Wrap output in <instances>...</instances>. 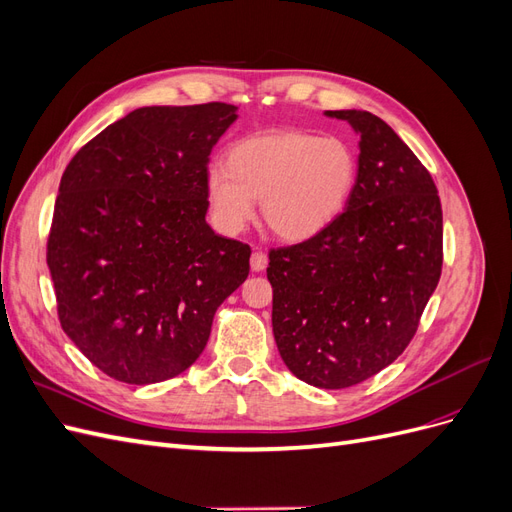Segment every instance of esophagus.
<instances>
[{"mask_svg": "<svg viewBox=\"0 0 512 512\" xmlns=\"http://www.w3.org/2000/svg\"><path fill=\"white\" fill-rule=\"evenodd\" d=\"M250 267L252 271H265L267 269V254L260 252V250H254L252 252V258H250Z\"/></svg>", "mask_w": 512, "mask_h": 512, "instance_id": "obj_1", "label": "esophagus"}]
</instances>
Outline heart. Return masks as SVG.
<instances>
[{"mask_svg":"<svg viewBox=\"0 0 512 512\" xmlns=\"http://www.w3.org/2000/svg\"><path fill=\"white\" fill-rule=\"evenodd\" d=\"M224 166L207 173L209 207L224 232L243 230L260 200L262 220L286 241L327 228L356 183V153L339 136L307 130H269L241 138Z\"/></svg>","mask_w":512,"mask_h":512,"instance_id":"b5f03b06","label":"heart"}]
</instances>
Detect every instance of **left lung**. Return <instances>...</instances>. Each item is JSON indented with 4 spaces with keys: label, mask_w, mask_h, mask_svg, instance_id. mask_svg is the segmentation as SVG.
Returning a JSON list of instances; mask_svg holds the SVG:
<instances>
[{
    "label": "left lung",
    "mask_w": 512,
    "mask_h": 512,
    "mask_svg": "<svg viewBox=\"0 0 512 512\" xmlns=\"http://www.w3.org/2000/svg\"><path fill=\"white\" fill-rule=\"evenodd\" d=\"M361 136L346 211L269 252L282 361L318 389H348L391 365L442 273V205L427 168L380 117L327 111Z\"/></svg>",
    "instance_id": "1"
}]
</instances>
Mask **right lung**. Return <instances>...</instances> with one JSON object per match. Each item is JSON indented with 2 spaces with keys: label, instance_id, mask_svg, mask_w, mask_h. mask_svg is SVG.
Returning <instances> with one entry per match:
<instances>
[{
  "label": "right lung",
  "instance_id": "1",
  "mask_svg": "<svg viewBox=\"0 0 512 512\" xmlns=\"http://www.w3.org/2000/svg\"><path fill=\"white\" fill-rule=\"evenodd\" d=\"M237 106H143L66 166L46 243L61 329L106 376L153 384L205 350L250 245L207 224V164Z\"/></svg>",
  "mask_w": 512,
  "mask_h": 512
}]
</instances>
